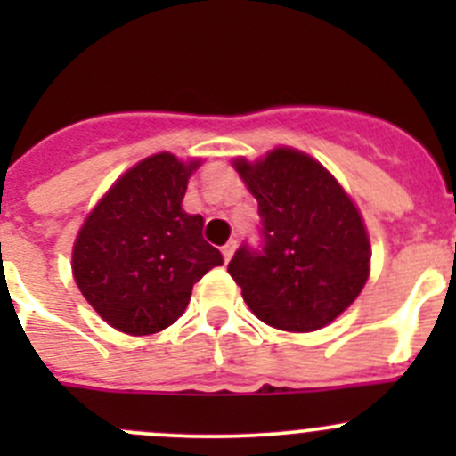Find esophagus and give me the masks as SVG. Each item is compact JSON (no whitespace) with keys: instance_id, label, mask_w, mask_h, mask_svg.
<instances>
[{"instance_id":"34e87169","label":"esophagus","mask_w":456,"mask_h":456,"mask_svg":"<svg viewBox=\"0 0 456 456\" xmlns=\"http://www.w3.org/2000/svg\"><path fill=\"white\" fill-rule=\"evenodd\" d=\"M220 251H223V257H224V262H229V260H232L233 251H236V240H229L227 245H224L223 249H220Z\"/></svg>"}]
</instances>
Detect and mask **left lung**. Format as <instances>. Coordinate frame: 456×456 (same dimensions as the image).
Listing matches in <instances>:
<instances>
[{
    "instance_id": "8db88e82",
    "label": "left lung",
    "mask_w": 456,
    "mask_h": 456,
    "mask_svg": "<svg viewBox=\"0 0 456 456\" xmlns=\"http://www.w3.org/2000/svg\"><path fill=\"white\" fill-rule=\"evenodd\" d=\"M257 200V245L242 242L227 271L265 324L309 333L353 305L369 280L370 242L353 200L317 160L278 147L236 160Z\"/></svg>"
}]
</instances>
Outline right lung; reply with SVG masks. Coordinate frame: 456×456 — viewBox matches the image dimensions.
Listing matches in <instances>:
<instances>
[{
	"instance_id": "1",
	"label": "right lung",
	"mask_w": 456,
	"mask_h": 456,
	"mask_svg": "<svg viewBox=\"0 0 456 456\" xmlns=\"http://www.w3.org/2000/svg\"><path fill=\"white\" fill-rule=\"evenodd\" d=\"M199 163L154 154L123 174L87 216L72 251L77 287L110 326L130 335L167 329L191 289L223 265L202 238V216L183 211Z\"/></svg>"
}]
</instances>
